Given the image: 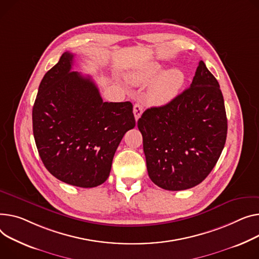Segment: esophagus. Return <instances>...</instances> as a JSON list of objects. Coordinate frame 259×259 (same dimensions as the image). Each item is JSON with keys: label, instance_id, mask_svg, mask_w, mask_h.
I'll return each mask as SVG.
<instances>
[{"label": "esophagus", "instance_id": "esophagus-1", "mask_svg": "<svg viewBox=\"0 0 259 259\" xmlns=\"http://www.w3.org/2000/svg\"><path fill=\"white\" fill-rule=\"evenodd\" d=\"M133 113H134L135 119H136V122H137V119H139L142 116V113H143V106L140 104V103H136V104L134 105Z\"/></svg>", "mask_w": 259, "mask_h": 259}]
</instances>
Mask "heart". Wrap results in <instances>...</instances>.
Masks as SVG:
<instances>
[{"label":"heart","mask_w":259,"mask_h":259,"mask_svg":"<svg viewBox=\"0 0 259 259\" xmlns=\"http://www.w3.org/2000/svg\"><path fill=\"white\" fill-rule=\"evenodd\" d=\"M127 79L134 86H144L152 81L147 91V101L151 105L162 106L178 96L186 78L180 68L164 72L161 63L151 61L130 72Z\"/></svg>","instance_id":"obj_1"}]
</instances>
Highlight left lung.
Here are the masks:
<instances>
[{"label":"left lung","mask_w":259,"mask_h":259,"mask_svg":"<svg viewBox=\"0 0 259 259\" xmlns=\"http://www.w3.org/2000/svg\"><path fill=\"white\" fill-rule=\"evenodd\" d=\"M150 179L183 191L209 175L226 143L227 116L220 84L201 60L191 88L137 122Z\"/></svg>","instance_id":"8db88e82"}]
</instances>
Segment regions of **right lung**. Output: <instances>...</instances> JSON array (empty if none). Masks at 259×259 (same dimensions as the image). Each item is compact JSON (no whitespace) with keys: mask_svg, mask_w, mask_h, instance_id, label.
I'll return each mask as SVG.
<instances>
[{"mask_svg":"<svg viewBox=\"0 0 259 259\" xmlns=\"http://www.w3.org/2000/svg\"><path fill=\"white\" fill-rule=\"evenodd\" d=\"M65 52L44 76L32 110L33 134L50 173L79 187L104 183L125 133L135 127L130 102H103L92 78L72 72Z\"/></svg>","mask_w":259,"mask_h":259,"instance_id":"obj_1","label":"right lung"}]
</instances>
